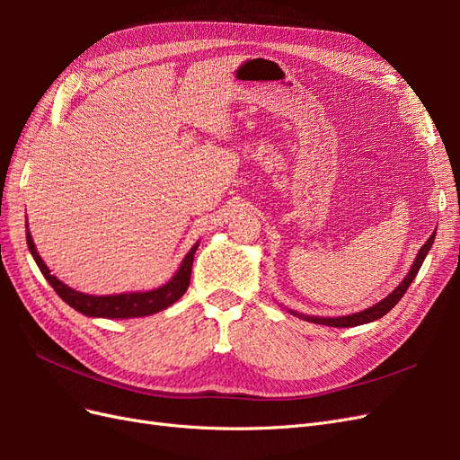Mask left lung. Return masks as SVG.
<instances>
[{
	"instance_id": "left-lung-1",
	"label": "left lung",
	"mask_w": 460,
	"mask_h": 460,
	"mask_svg": "<svg viewBox=\"0 0 460 460\" xmlns=\"http://www.w3.org/2000/svg\"><path fill=\"white\" fill-rule=\"evenodd\" d=\"M434 240H436V232L431 234L429 238H428V242L420 247L419 255H416V259H414V262H412V267H411L409 274H407L405 278H402V282H401L387 297H384L380 303L372 305V307H368V309H365V311L353 313V314H345V316H333V318H332V316L301 314V313L291 311V309H288V313L297 316V318H301V320H307V323L323 324V326H332V328H351V326H360V324L374 323V320H378V318H382L385 313L392 311V309L395 307V305L399 303V299H401L402 296H405V291L409 289L411 282L414 280V276L419 274V270H420V267H422V262H424V259H426V255H428V252H429L431 243H434ZM280 307H282V305H280ZM284 309H286V307H284Z\"/></svg>"
}]
</instances>
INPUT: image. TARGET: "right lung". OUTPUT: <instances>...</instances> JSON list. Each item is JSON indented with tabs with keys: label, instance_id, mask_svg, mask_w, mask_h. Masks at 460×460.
Listing matches in <instances>:
<instances>
[{
	"label": "right lung",
	"instance_id": "add662e5",
	"mask_svg": "<svg viewBox=\"0 0 460 460\" xmlns=\"http://www.w3.org/2000/svg\"><path fill=\"white\" fill-rule=\"evenodd\" d=\"M26 243H29V249L38 264V269L41 270V274H44L49 286L55 289V294H58L66 305H71L75 311L93 318H137V316L155 314L159 311H164L166 307H171V305H174L186 294V289L190 286L193 255H196L199 247V242L193 243V247L190 249L184 261L180 262V267L171 280L155 289L127 291V294H115V296H88V294H80V291L73 288H68L59 280L58 276L51 274L48 264L41 261L40 253L36 252L29 225H26Z\"/></svg>",
	"mask_w": 460,
	"mask_h": 460
}]
</instances>
